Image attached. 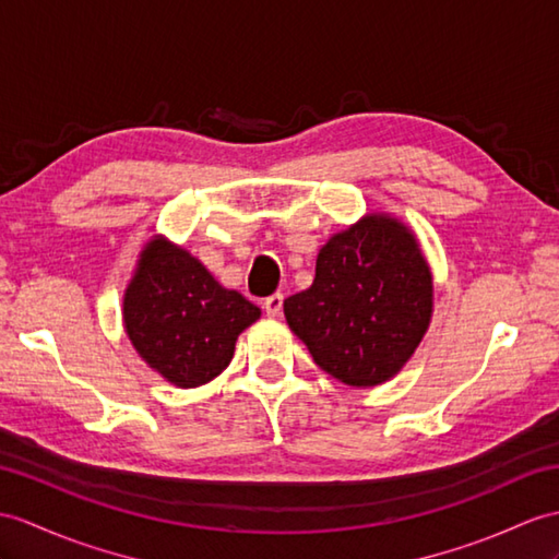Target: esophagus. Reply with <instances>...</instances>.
I'll list each match as a JSON object with an SVG mask.
<instances>
[{
	"instance_id": "obj_1",
	"label": "esophagus",
	"mask_w": 559,
	"mask_h": 559,
	"mask_svg": "<svg viewBox=\"0 0 559 559\" xmlns=\"http://www.w3.org/2000/svg\"><path fill=\"white\" fill-rule=\"evenodd\" d=\"M282 304H284V296H282V294H272V296H267L265 301H263V310H265V316H267V318H280V312H282Z\"/></svg>"
}]
</instances>
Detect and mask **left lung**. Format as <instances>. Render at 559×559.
<instances>
[{
    "label": "left lung",
    "mask_w": 559,
    "mask_h": 559,
    "mask_svg": "<svg viewBox=\"0 0 559 559\" xmlns=\"http://www.w3.org/2000/svg\"><path fill=\"white\" fill-rule=\"evenodd\" d=\"M433 316V275L415 233L391 213H365L326 239L316 280L284 301L289 330L326 374L356 389L396 377Z\"/></svg>",
    "instance_id": "obj_1"
}]
</instances>
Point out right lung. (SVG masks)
Returning <instances> with one entry per match:
<instances>
[{
  "label": "right lung",
  "instance_id": "right-lung-1",
  "mask_svg": "<svg viewBox=\"0 0 559 559\" xmlns=\"http://www.w3.org/2000/svg\"><path fill=\"white\" fill-rule=\"evenodd\" d=\"M261 308L225 289L197 255L163 235L148 239L122 294V326L138 356L180 389L209 384L235 356Z\"/></svg>",
  "mask_w": 559,
  "mask_h": 559
}]
</instances>
